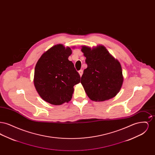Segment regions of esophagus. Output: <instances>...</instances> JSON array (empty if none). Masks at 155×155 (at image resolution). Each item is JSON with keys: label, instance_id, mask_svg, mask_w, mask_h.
<instances>
[{"label": "esophagus", "instance_id": "34e87169", "mask_svg": "<svg viewBox=\"0 0 155 155\" xmlns=\"http://www.w3.org/2000/svg\"><path fill=\"white\" fill-rule=\"evenodd\" d=\"M78 73L80 74V76L81 77V76H82V74H83V71H82V70H79V71H78Z\"/></svg>", "mask_w": 155, "mask_h": 155}]
</instances>
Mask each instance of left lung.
Returning a JSON list of instances; mask_svg holds the SVG:
<instances>
[{"mask_svg": "<svg viewBox=\"0 0 155 155\" xmlns=\"http://www.w3.org/2000/svg\"><path fill=\"white\" fill-rule=\"evenodd\" d=\"M87 68L84 70L81 83L89 97L104 101L114 97L123 82L121 67L103 46L91 49L82 46Z\"/></svg>", "mask_w": 155, "mask_h": 155, "instance_id": "obj_1", "label": "left lung"}]
</instances>
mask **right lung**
Instances as JSON below:
<instances>
[{
	"mask_svg": "<svg viewBox=\"0 0 155 155\" xmlns=\"http://www.w3.org/2000/svg\"><path fill=\"white\" fill-rule=\"evenodd\" d=\"M70 48L57 45L50 48L38 60L35 68L34 85L45 101L54 105L68 102L80 75L68 57Z\"/></svg>",
	"mask_w": 155,
	"mask_h": 155,
	"instance_id": "obj_1",
	"label": "right lung"
}]
</instances>
